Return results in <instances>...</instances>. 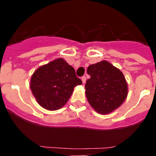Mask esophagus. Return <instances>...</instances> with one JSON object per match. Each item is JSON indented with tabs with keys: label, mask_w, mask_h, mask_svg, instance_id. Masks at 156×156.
Instances as JSON below:
<instances>
[{
	"label": "esophagus",
	"mask_w": 156,
	"mask_h": 156,
	"mask_svg": "<svg viewBox=\"0 0 156 156\" xmlns=\"http://www.w3.org/2000/svg\"><path fill=\"white\" fill-rule=\"evenodd\" d=\"M81 80H82L83 83H85V82H86V76H83L81 77Z\"/></svg>",
	"instance_id": "obj_1"
}]
</instances>
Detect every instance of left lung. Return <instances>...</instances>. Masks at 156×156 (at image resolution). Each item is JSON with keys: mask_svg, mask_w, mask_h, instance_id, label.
Returning a JSON list of instances; mask_svg holds the SVG:
<instances>
[{"mask_svg": "<svg viewBox=\"0 0 156 156\" xmlns=\"http://www.w3.org/2000/svg\"><path fill=\"white\" fill-rule=\"evenodd\" d=\"M90 76L85 84L86 97L92 108L101 114H108L123 103L128 93L122 72L107 61L88 66Z\"/></svg>", "mask_w": 156, "mask_h": 156, "instance_id": "8db88e82", "label": "left lung"}]
</instances>
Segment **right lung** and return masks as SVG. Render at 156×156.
I'll use <instances>...</instances> for the list:
<instances>
[{"mask_svg":"<svg viewBox=\"0 0 156 156\" xmlns=\"http://www.w3.org/2000/svg\"><path fill=\"white\" fill-rule=\"evenodd\" d=\"M81 83L73 67L60 58L34 72L30 80V89L41 107L54 111L63 107L74 87Z\"/></svg>","mask_w":156,"mask_h":156,"instance_id":"obj_1","label":"right lung"}]
</instances>
